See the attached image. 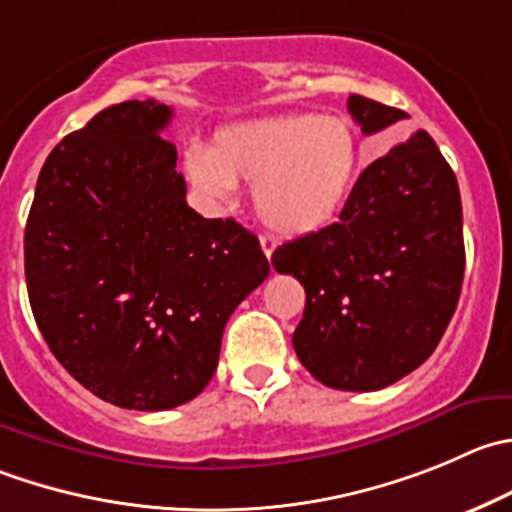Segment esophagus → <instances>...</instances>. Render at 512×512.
<instances>
[{
  "label": "esophagus",
  "mask_w": 512,
  "mask_h": 512,
  "mask_svg": "<svg viewBox=\"0 0 512 512\" xmlns=\"http://www.w3.org/2000/svg\"><path fill=\"white\" fill-rule=\"evenodd\" d=\"M260 247H262V252H265L267 260H270L272 252H275V247H277V240L272 235H260Z\"/></svg>",
  "instance_id": "esophagus-1"
}]
</instances>
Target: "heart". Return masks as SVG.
<instances>
[{
    "mask_svg": "<svg viewBox=\"0 0 512 512\" xmlns=\"http://www.w3.org/2000/svg\"><path fill=\"white\" fill-rule=\"evenodd\" d=\"M360 172V140L345 119L280 114L230 124L210 152L187 157L197 190L225 197L235 182L255 185V212L287 237L330 225L345 207Z\"/></svg>",
    "mask_w": 512,
    "mask_h": 512,
    "instance_id": "b5f03b06",
    "label": "heart"
}]
</instances>
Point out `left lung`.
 <instances>
[{
    "instance_id": "8db88e82",
    "label": "left lung",
    "mask_w": 512,
    "mask_h": 512,
    "mask_svg": "<svg viewBox=\"0 0 512 512\" xmlns=\"http://www.w3.org/2000/svg\"><path fill=\"white\" fill-rule=\"evenodd\" d=\"M347 112L362 135L408 117L360 94ZM272 267L305 287L292 345L322 385L370 393L423 365L465 272L458 180L433 137L415 132L365 167L340 220L277 247Z\"/></svg>"
}]
</instances>
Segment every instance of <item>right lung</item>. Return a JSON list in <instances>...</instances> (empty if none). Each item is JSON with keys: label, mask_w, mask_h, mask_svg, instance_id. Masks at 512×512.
<instances>
[{"label": "right lung", "mask_w": 512, "mask_h": 512, "mask_svg": "<svg viewBox=\"0 0 512 512\" xmlns=\"http://www.w3.org/2000/svg\"><path fill=\"white\" fill-rule=\"evenodd\" d=\"M172 107L112 104L44 162L24 230L39 332L117 408L170 410L207 388L235 307L270 275L252 232L187 205Z\"/></svg>", "instance_id": "obj_1"}]
</instances>
